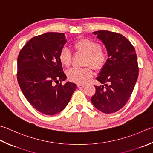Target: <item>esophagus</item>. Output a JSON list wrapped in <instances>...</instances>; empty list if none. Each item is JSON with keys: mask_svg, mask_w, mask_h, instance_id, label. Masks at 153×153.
I'll list each match as a JSON object with an SVG mask.
<instances>
[{"mask_svg": "<svg viewBox=\"0 0 153 153\" xmlns=\"http://www.w3.org/2000/svg\"><path fill=\"white\" fill-rule=\"evenodd\" d=\"M85 85V84H83V83H78V84H77V87H78L79 88H83V87H84Z\"/></svg>", "mask_w": 153, "mask_h": 153, "instance_id": "obj_1", "label": "esophagus"}]
</instances>
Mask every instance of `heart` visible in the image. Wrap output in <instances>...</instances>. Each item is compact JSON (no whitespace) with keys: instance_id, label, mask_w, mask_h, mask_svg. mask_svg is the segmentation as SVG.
<instances>
[{"instance_id":"b5f03b06","label":"heart","mask_w":153,"mask_h":153,"mask_svg":"<svg viewBox=\"0 0 153 153\" xmlns=\"http://www.w3.org/2000/svg\"><path fill=\"white\" fill-rule=\"evenodd\" d=\"M73 47L77 52L85 54L84 64L90 65L94 69L100 70L105 64L108 55L105 49L94 40L82 38L75 42ZM71 52L67 48H63L59 53V59L65 67L70 66ZM68 77L70 81L77 83H85L87 79L93 76L91 68L88 66L83 68H72L68 71Z\"/></svg>"}]
</instances>
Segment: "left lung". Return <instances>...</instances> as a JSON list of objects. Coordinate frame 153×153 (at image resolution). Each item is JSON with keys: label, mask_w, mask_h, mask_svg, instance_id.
Listing matches in <instances>:
<instances>
[{"label": "left lung", "mask_w": 153, "mask_h": 153, "mask_svg": "<svg viewBox=\"0 0 153 153\" xmlns=\"http://www.w3.org/2000/svg\"><path fill=\"white\" fill-rule=\"evenodd\" d=\"M106 48L108 58L96 79L102 83L95 86L91 101L95 108L104 113H113L127 103L138 78L139 68L133 45L116 32H93Z\"/></svg>", "instance_id": "8db88e82"}]
</instances>
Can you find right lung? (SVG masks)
I'll use <instances>...</instances> for the list:
<instances>
[{"mask_svg": "<svg viewBox=\"0 0 153 153\" xmlns=\"http://www.w3.org/2000/svg\"><path fill=\"white\" fill-rule=\"evenodd\" d=\"M66 42L64 33H44L31 38L18 57L17 79L21 90L31 105L44 115L62 111L77 88L70 82L53 84L67 77L59 59Z\"/></svg>", "mask_w": 153, "mask_h": 153, "instance_id": "1", "label": "right lung"}]
</instances>
